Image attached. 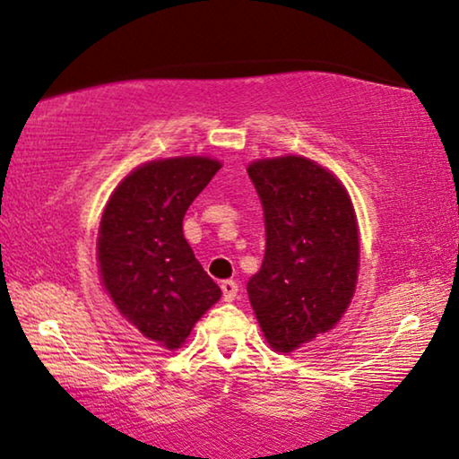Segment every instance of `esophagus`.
<instances>
[{"label": "esophagus", "mask_w": 459, "mask_h": 459, "mask_svg": "<svg viewBox=\"0 0 459 459\" xmlns=\"http://www.w3.org/2000/svg\"><path fill=\"white\" fill-rule=\"evenodd\" d=\"M221 290H223L225 300H234L238 297V284L234 280H223L221 281Z\"/></svg>", "instance_id": "esophagus-1"}]
</instances>
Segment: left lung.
I'll list each match as a JSON object with an SVG mask.
<instances>
[{
	"label": "left lung",
	"instance_id": "left-lung-1",
	"mask_svg": "<svg viewBox=\"0 0 459 459\" xmlns=\"http://www.w3.org/2000/svg\"><path fill=\"white\" fill-rule=\"evenodd\" d=\"M248 178L265 219V256L248 299L280 353L330 330L351 303L359 267L353 204L334 175L303 156L256 160Z\"/></svg>",
	"mask_w": 459,
	"mask_h": 459
}]
</instances>
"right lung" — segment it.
Masks as SVG:
<instances>
[{
  "label": "right lung",
  "instance_id": "1",
  "mask_svg": "<svg viewBox=\"0 0 459 459\" xmlns=\"http://www.w3.org/2000/svg\"><path fill=\"white\" fill-rule=\"evenodd\" d=\"M221 169L217 160H152L127 175L100 223V272L118 311L167 349L221 297L184 238V215Z\"/></svg>",
  "mask_w": 459,
  "mask_h": 459
}]
</instances>
